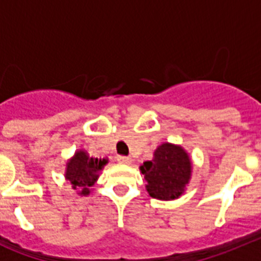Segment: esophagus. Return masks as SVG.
Here are the masks:
<instances>
[{
    "mask_svg": "<svg viewBox=\"0 0 261 261\" xmlns=\"http://www.w3.org/2000/svg\"><path fill=\"white\" fill-rule=\"evenodd\" d=\"M117 161H119L120 163H123V165H130V163H132V159L129 158V156L120 155L117 156Z\"/></svg>",
    "mask_w": 261,
    "mask_h": 261,
    "instance_id": "obj_1",
    "label": "esophagus"
}]
</instances>
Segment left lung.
I'll list each match as a JSON object with an SVG mask.
<instances>
[{
    "mask_svg": "<svg viewBox=\"0 0 261 261\" xmlns=\"http://www.w3.org/2000/svg\"><path fill=\"white\" fill-rule=\"evenodd\" d=\"M192 159L180 145L163 142L154 150L153 159L140 166L147 193L156 200L179 199L192 176Z\"/></svg>",
    "mask_w": 261,
    "mask_h": 261,
    "instance_id": "8db88e82",
    "label": "left lung"
}]
</instances>
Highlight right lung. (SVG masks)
<instances>
[{
  "label": "right lung",
  "instance_id": "1",
  "mask_svg": "<svg viewBox=\"0 0 261 261\" xmlns=\"http://www.w3.org/2000/svg\"><path fill=\"white\" fill-rule=\"evenodd\" d=\"M108 163L107 158L90 156L86 150H77L66 162L65 179L80 196H89L91 187L99 179V175Z\"/></svg>",
  "mask_w": 261,
  "mask_h": 261
}]
</instances>
